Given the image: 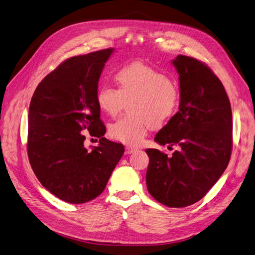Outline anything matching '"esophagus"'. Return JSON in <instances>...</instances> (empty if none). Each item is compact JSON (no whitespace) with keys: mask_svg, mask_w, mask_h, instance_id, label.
Returning a JSON list of instances; mask_svg holds the SVG:
<instances>
[{"mask_svg":"<svg viewBox=\"0 0 255 255\" xmlns=\"http://www.w3.org/2000/svg\"><path fill=\"white\" fill-rule=\"evenodd\" d=\"M136 151H137V149L134 148V146H126V154H132Z\"/></svg>","mask_w":255,"mask_h":255,"instance_id":"1","label":"esophagus"}]
</instances>
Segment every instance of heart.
<instances>
[{
    "label": "heart",
    "instance_id": "b5f03b06",
    "mask_svg": "<svg viewBox=\"0 0 255 255\" xmlns=\"http://www.w3.org/2000/svg\"><path fill=\"white\" fill-rule=\"evenodd\" d=\"M118 89L103 85L97 103L103 113L115 117L129 102V117L110 126V136L126 144H139L151 128H160L175 115L181 94L176 83L157 69L142 63L119 68L115 74Z\"/></svg>",
    "mask_w": 255,
    "mask_h": 255
}]
</instances>
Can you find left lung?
I'll list each match as a JSON object with an SVG mask.
<instances>
[{"instance_id":"8db88e82","label":"left lung","mask_w":255,"mask_h":255,"mask_svg":"<svg viewBox=\"0 0 255 255\" xmlns=\"http://www.w3.org/2000/svg\"><path fill=\"white\" fill-rule=\"evenodd\" d=\"M180 106L154 140L177 150L146 149L150 195L169 207L198 202L225 172L232 151V110L220 80L196 58L177 55Z\"/></svg>"}]
</instances>
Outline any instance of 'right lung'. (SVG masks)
I'll return each instance as SVG.
<instances>
[{"label": "right lung", "instance_id": "obj_1", "mask_svg": "<svg viewBox=\"0 0 255 255\" xmlns=\"http://www.w3.org/2000/svg\"><path fill=\"white\" fill-rule=\"evenodd\" d=\"M114 49L74 56L61 63L38 85L28 111L27 154L37 179L65 202L81 204L102 194L125 153L121 143L106 139L97 91ZM88 130L100 138L84 148Z\"/></svg>", "mask_w": 255, "mask_h": 255}]
</instances>
